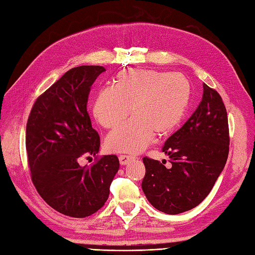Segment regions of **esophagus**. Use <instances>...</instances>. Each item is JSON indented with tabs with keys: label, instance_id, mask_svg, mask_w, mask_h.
Here are the masks:
<instances>
[{
	"label": "esophagus",
	"instance_id": "1",
	"mask_svg": "<svg viewBox=\"0 0 255 255\" xmlns=\"http://www.w3.org/2000/svg\"><path fill=\"white\" fill-rule=\"evenodd\" d=\"M119 159V163H121L122 165H126L129 161H130L132 158L130 155H126V154H121L118 156Z\"/></svg>",
	"mask_w": 255,
	"mask_h": 255
}]
</instances>
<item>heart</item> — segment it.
I'll return each mask as SVG.
<instances>
[{
    "instance_id": "1",
    "label": "heart",
    "mask_w": 255,
    "mask_h": 255,
    "mask_svg": "<svg viewBox=\"0 0 255 255\" xmlns=\"http://www.w3.org/2000/svg\"><path fill=\"white\" fill-rule=\"evenodd\" d=\"M191 84L182 74L131 69L119 72L112 88L97 92L93 114L103 128L115 129L132 114L126 125L106 139L111 152L138 153L155 134H171L185 114Z\"/></svg>"
}]
</instances>
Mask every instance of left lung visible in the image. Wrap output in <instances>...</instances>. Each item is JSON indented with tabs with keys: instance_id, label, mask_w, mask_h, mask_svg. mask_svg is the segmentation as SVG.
I'll return each instance as SVG.
<instances>
[{
	"instance_id": "8db88e82",
	"label": "left lung",
	"mask_w": 255,
	"mask_h": 255,
	"mask_svg": "<svg viewBox=\"0 0 255 255\" xmlns=\"http://www.w3.org/2000/svg\"><path fill=\"white\" fill-rule=\"evenodd\" d=\"M203 99L188 121L166 140L159 162L143 158L141 183L154 208L176 215L196 207L213 189L229 154V125L221 96L204 83Z\"/></svg>"
}]
</instances>
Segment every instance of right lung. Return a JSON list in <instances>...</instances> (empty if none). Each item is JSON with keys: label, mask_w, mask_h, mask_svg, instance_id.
<instances>
[{"label": "right lung", "mask_w": 255, "mask_h": 255, "mask_svg": "<svg viewBox=\"0 0 255 255\" xmlns=\"http://www.w3.org/2000/svg\"><path fill=\"white\" fill-rule=\"evenodd\" d=\"M104 71L102 66L69 70L37 97L26 125L31 182L51 208L69 217H89L101 209L119 169L115 154L96 155L100 136L88 112L91 86ZM90 154L95 163L81 167L79 159Z\"/></svg>", "instance_id": "add662e5"}]
</instances>
